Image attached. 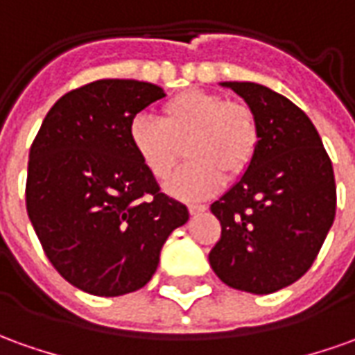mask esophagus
I'll return each instance as SVG.
<instances>
[{
  "label": "esophagus",
  "instance_id": "esophagus-1",
  "mask_svg": "<svg viewBox=\"0 0 355 355\" xmlns=\"http://www.w3.org/2000/svg\"><path fill=\"white\" fill-rule=\"evenodd\" d=\"M208 206L206 204H188V211L192 214V216H196V214H202V211H206Z\"/></svg>",
  "mask_w": 355,
  "mask_h": 355
}]
</instances>
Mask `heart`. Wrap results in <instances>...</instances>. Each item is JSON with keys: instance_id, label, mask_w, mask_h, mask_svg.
Returning <instances> with one entry per match:
<instances>
[{"instance_id": "heart-1", "label": "heart", "mask_w": 355, "mask_h": 355, "mask_svg": "<svg viewBox=\"0 0 355 355\" xmlns=\"http://www.w3.org/2000/svg\"><path fill=\"white\" fill-rule=\"evenodd\" d=\"M161 118L136 114L128 126L132 151L157 180L177 167L187 144L184 167L167 182L180 200H200L219 192L225 175L241 177L259 151L260 130L252 108L206 91H184L168 98Z\"/></svg>"}]
</instances>
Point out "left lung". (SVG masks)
Listing matches in <instances>:
<instances>
[{
    "label": "left lung",
    "mask_w": 355,
    "mask_h": 355,
    "mask_svg": "<svg viewBox=\"0 0 355 355\" xmlns=\"http://www.w3.org/2000/svg\"><path fill=\"white\" fill-rule=\"evenodd\" d=\"M252 108L260 130L250 167L211 214L221 239L209 264L229 288L266 295L297 282L319 254L336 214L334 171L309 116L250 81H225Z\"/></svg>",
    "instance_id": "left-lung-1"
}]
</instances>
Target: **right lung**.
Masks as SVG:
<instances>
[{"mask_svg": "<svg viewBox=\"0 0 355 355\" xmlns=\"http://www.w3.org/2000/svg\"><path fill=\"white\" fill-rule=\"evenodd\" d=\"M163 96L146 81H93L50 108L31 147L28 219L60 276L91 295L144 288L168 235L188 221L128 139L130 120Z\"/></svg>", "mask_w": 355, "mask_h": 355, "instance_id": "1", "label": "right lung"}]
</instances>
